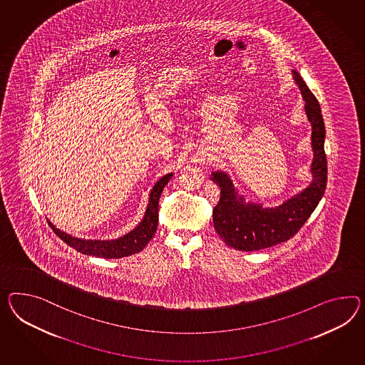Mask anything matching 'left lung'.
Segmentation results:
<instances>
[{
  "label": "left lung",
  "mask_w": 365,
  "mask_h": 365,
  "mask_svg": "<svg viewBox=\"0 0 365 365\" xmlns=\"http://www.w3.org/2000/svg\"><path fill=\"white\" fill-rule=\"evenodd\" d=\"M299 86L312 135L314 160L311 164L312 181L298 195L277 207L245 202L232 180L225 172H213L212 180L221 189L218 204L213 209V224L217 234L227 246L241 252H254L286 242L298 233L318 206L327 187V159L324 152L326 128L318 99L309 91L298 71H292Z\"/></svg>",
  "instance_id": "8db88e82"
}]
</instances>
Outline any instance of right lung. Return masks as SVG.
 I'll return each instance as SVG.
<instances>
[{"mask_svg": "<svg viewBox=\"0 0 365 365\" xmlns=\"http://www.w3.org/2000/svg\"><path fill=\"white\" fill-rule=\"evenodd\" d=\"M173 176V173H168L164 178H160L159 181L152 187L150 193L148 205L145 209L144 218L141 220L140 224L138 225L130 233L119 237L116 240H82L75 238L70 234L65 233L59 229H56L54 225L48 222L51 229L56 232V235L65 241L68 246H71L76 252H82L86 255H93L99 258H123L128 257L132 254L141 252L156 233L158 222H159V200L163 189L168 184L169 180Z\"/></svg>", "mask_w": 365, "mask_h": 365, "instance_id": "add662e5", "label": "right lung"}]
</instances>
